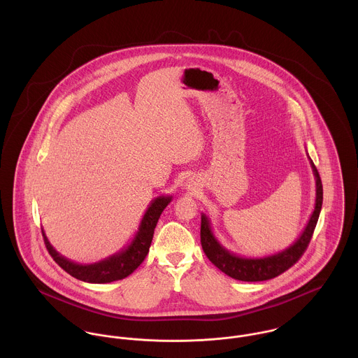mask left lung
Instances as JSON below:
<instances>
[{"label": "left lung", "instance_id": "left-lung-1", "mask_svg": "<svg viewBox=\"0 0 358 358\" xmlns=\"http://www.w3.org/2000/svg\"><path fill=\"white\" fill-rule=\"evenodd\" d=\"M308 155V154H307ZM310 159V165L315 178V204L314 210L307 222L305 230L299 236V238L288 248L274 255L263 256V257H244L236 255L226 250L215 237L208 216L201 215V245L206 257L224 274L234 280L240 281H266L274 278L294 266L299 257L306 251L307 245L311 240L313 231L315 229L321 206H322V183L318 175V171L314 162Z\"/></svg>", "mask_w": 358, "mask_h": 358}]
</instances>
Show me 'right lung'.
I'll use <instances>...</instances> for the list:
<instances>
[{
    "label": "right lung",
    "instance_id": "obj_1",
    "mask_svg": "<svg viewBox=\"0 0 358 358\" xmlns=\"http://www.w3.org/2000/svg\"><path fill=\"white\" fill-rule=\"evenodd\" d=\"M171 200H172V196H159L154 199L142 217V222L139 224V229L134 240L120 252L108 256L101 262L91 263V264H81L60 255L52 247L51 243L45 236V231L43 230L47 250L50 255L53 257V260L64 271H67L70 275H73L77 280L92 282V284H106V282L122 280L129 274H132L149 254V248L153 240L154 229L157 226L159 215L166 208V205L171 203Z\"/></svg>",
    "mask_w": 358,
    "mask_h": 358
}]
</instances>
